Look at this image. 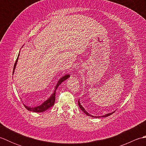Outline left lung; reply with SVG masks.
<instances>
[{"label":"left lung","instance_id":"obj_1","mask_svg":"<svg viewBox=\"0 0 146 146\" xmlns=\"http://www.w3.org/2000/svg\"><path fill=\"white\" fill-rule=\"evenodd\" d=\"M78 105H79V107H80V109H81L83 112H84L86 115H88V116H90V117H95V118H99V117H100V116H98V117H96V116H93V115H90V114H89L87 111H86L85 110V108H83L82 105H81V104H80V102H79V100H78ZM114 111H113V112H111V113H107V114H106V115H103V116H101V117H108V116H109V115H111L112 113H114Z\"/></svg>","mask_w":146,"mask_h":146}]
</instances>
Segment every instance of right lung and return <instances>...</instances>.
Listing matches in <instances>:
<instances>
[{
	"mask_svg": "<svg viewBox=\"0 0 146 146\" xmlns=\"http://www.w3.org/2000/svg\"><path fill=\"white\" fill-rule=\"evenodd\" d=\"M19 54H18V56H17V58L16 61H15V63L14 64V71H13V73L14 72V70L15 68V66H16V64H17V60H18V58H19ZM70 77V75H66L65 76H63L62 78H61L60 79V80L58 82V83L57 85H56L55 86V89L54 90V92L53 94H52L51 95V96L50 97H49L47 100L45 101L44 102H43V103L40 105L39 106H38V107H28V106H26V105H24V107H26V109H27L29 111H35V112H42V111H44L46 110H48L49 108H50L51 107L53 106V105L54 104V102H55V96H56V90L57 88L59 86V85H60L61 83L62 82H63L64 81H65L66 79H68V78Z\"/></svg>",
	"mask_w": 146,
	"mask_h": 146,
	"instance_id": "obj_1",
	"label": "right lung"
}]
</instances>
